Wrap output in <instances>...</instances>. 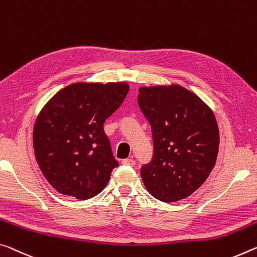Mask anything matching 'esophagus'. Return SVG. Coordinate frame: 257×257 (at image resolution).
Masks as SVG:
<instances>
[{
    "label": "esophagus",
    "mask_w": 257,
    "mask_h": 257,
    "mask_svg": "<svg viewBox=\"0 0 257 257\" xmlns=\"http://www.w3.org/2000/svg\"><path fill=\"white\" fill-rule=\"evenodd\" d=\"M122 165H125V166H130V167H134L136 165V161L133 160V159H124V160H122Z\"/></svg>",
    "instance_id": "34e87169"
}]
</instances>
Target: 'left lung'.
I'll use <instances>...</instances> for the list:
<instances>
[{"label":"left lung","instance_id":"1","mask_svg":"<svg viewBox=\"0 0 257 257\" xmlns=\"http://www.w3.org/2000/svg\"><path fill=\"white\" fill-rule=\"evenodd\" d=\"M137 101L153 137L152 160L141 168L146 190L162 202L187 198L216 164L219 134L213 111L178 84L142 87Z\"/></svg>","mask_w":257,"mask_h":257}]
</instances>
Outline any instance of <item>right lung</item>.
<instances>
[{
  "label": "right lung",
  "instance_id": "right-lung-1",
  "mask_svg": "<svg viewBox=\"0 0 257 257\" xmlns=\"http://www.w3.org/2000/svg\"><path fill=\"white\" fill-rule=\"evenodd\" d=\"M128 91L125 82H77L44 105L33 129L34 153L41 172L59 193L87 200L107 185L119 162L104 122Z\"/></svg>",
  "mask_w": 257,
  "mask_h": 257
}]
</instances>
